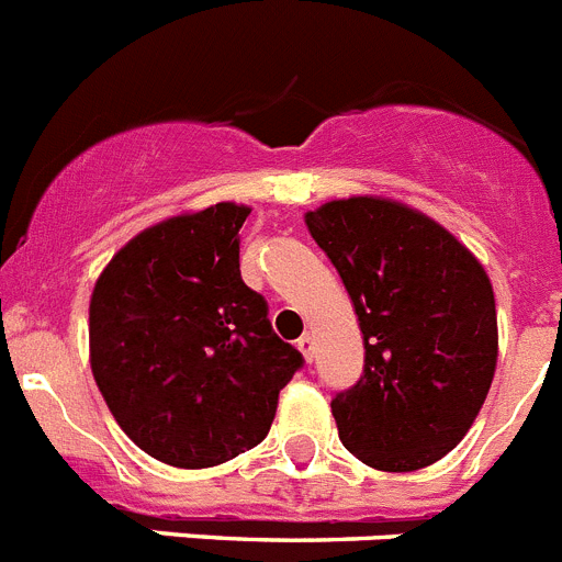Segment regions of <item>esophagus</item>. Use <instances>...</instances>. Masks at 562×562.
<instances>
[{
  "label": "esophagus",
  "mask_w": 562,
  "mask_h": 562,
  "mask_svg": "<svg viewBox=\"0 0 562 562\" xmlns=\"http://www.w3.org/2000/svg\"><path fill=\"white\" fill-rule=\"evenodd\" d=\"M297 351L304 355L306 362H312V355H315V340H312V335H304L297 340Z\"/></svg>",
  "instance_id": "1"
}]
</instances>
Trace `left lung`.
I'll return each mask as SVG.
<instances>
[{"mask_svg":"<svg viewBox=\"0 0 562 562\" xmlns=\"http://www.w3.org/2000/svg\"><path fill=\"white\" fill-rule=\"evenodd\" d=\"M340 272L366 366L331 400L337 434L362 464L411 473L467 436L498 366V315L484 265L405 202L349 196L306 211Z\"/></svg>","mask_w":562,"mask_h":562,"instance_id":"left-lung-1","label":"left lung"}]
</instances>
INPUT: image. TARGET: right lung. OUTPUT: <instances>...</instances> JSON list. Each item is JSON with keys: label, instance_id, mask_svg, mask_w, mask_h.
Returning a JSON list of instances; mask_svg holds the SVG:
<instances>
[{"label": "right lung", "instance_id": "add662e5", "mask_svg": "<svg viewBox=\"0 0 562 562\" xmlns=\"http://www.w3.org/2000/svg\"><path fill=\"white\" fill-rule=\"evenodd\" d=\"M250 207L216 202L128 238L89 301V366L123 434L182 470L256 448L304 357L241 281Z\"/></svg>", "mask_w": 562, "mask_h": 562}]
</instances>
